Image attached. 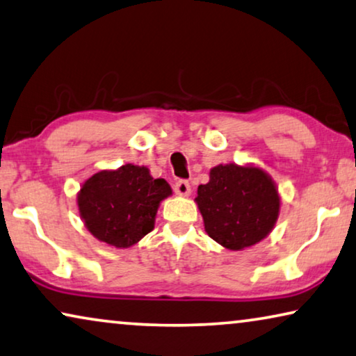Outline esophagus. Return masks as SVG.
Masks as SVG:
<instances>
[{
  "instance_id": "1",
  "label": "esophagus",
  "mask_w": 356,
  "mask_h": 356,
  "mask_svg": "<svg viewBox=\"0 0 356 356\" xmlns=\"http://www.w3.org/2000/svg\"><path fill=\"white\" fill-rule=\"evenodd\" d=\"M174 192L180 196H188L190 192H192V188H190V184L187 182V180L180 179L176 184H174Z\"/></svg>"
}]
</instances>
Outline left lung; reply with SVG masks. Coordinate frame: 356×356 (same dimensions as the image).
I'll use <instances>...</instances> for the list:
<instances>
[{
	"label": "left lung",
	"instance_id": "1",
	"mask_svg": "<svg viewBox=\"0 0 356 356\" xmlns=\"http://www.w3.org/2000/svg\"><path fill=\"white\" fill-rule=\"evenodd\" d=\"M195 200L206 233L232 251L264 240L280 212V196L272 177L254 166L212 168L209 182L200 185Z\"/></svg>",
	"mask_w": 356,
	"mask_h": 356
}]
</instances>
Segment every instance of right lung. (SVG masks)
Returning a JSON list of instances; mask_svg holds the SVG:
<instances>
[{
	"label": "right lung",
	"mask_w": 356,
	"mask_h": 356,
	"mask_svg": "<svg viewBox=\"0 0 356 356\" xmlns=\"http://www.w3.org/2000/svg\"><path fill=\"white\" fill-rule=\"evenodd\" d=\"M171 193L164 179H153L144 166L126 164L94 174L83 184L79 216L97 240L129 248L153 230L160 201Z\"/></svg>",
	"instance_id": "add662e5"
}]
</instances>
